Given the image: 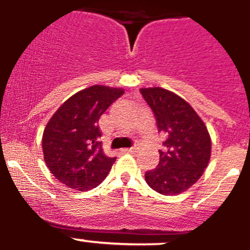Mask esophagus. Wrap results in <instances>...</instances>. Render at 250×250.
Listing matches in <instances>:
<instances>
[{
	"label": "esophagus",
	"mask_w": 250,
	"mask_h": 250,
	"mask_svg": "<svg viewBox=\"0 0 250 250\" xmlns=\"http://www.w3.org/2000/svg\"><path fill=\"white\" fill-rule=\"evenodd\" d=\"M123 152H127V154H133L135 152V147H129V149H123Z\"/></svg>",
	"instance_id": "obj_1"
}]
</instances>
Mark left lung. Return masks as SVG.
Listing matches in <instances>:
<instances>
[{
    "label": "left lung",
    "instance_id": "1",
    "mask_svg": "<svg viewBox=\"0 0 250 250\" xmlns=\"http://www.w3.org/2000/svg\"><path fill=\"white\" fill-rule=\"evenodd\" d=\"M152 108L157 128L167 137L159 150L157 167L145 173L150 188L164 195L189 189L203 176L211 156V138L207 125L184 99L160 86L140 89Z\"/></svg>",
    "mask_w": 250,
    "mask_h": 250
}]
</instances>
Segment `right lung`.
<instances>
[{
    "instance_id": "1",
    "label": "right lung",
    "mask_w": 250,
    "mask_h": 250,
    "mask_svg": "<svg viewBox=\"0 0 250 250\" xmlns=\"http://www.w3.org/2000/svg\"><path fill=\"white\" fill-rule=\"evenodd\" d=\"M123 93L91 85L67 99L50 118L42 134L43 160L61 183L84 192L106 178L116 159L101 149L99 120Z\"/></svg>"
}]
</instances>
